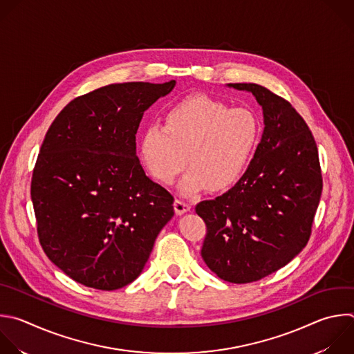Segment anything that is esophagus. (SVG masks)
Listing matches in <instances>:
<instances>
[{
    "label": "esophagus",
    "mask_w": 354,
    "mask_h": 354,
    "mask_svg": "<svg viewBox=\"0 0 354 354\" xmlns=\"http://www.w3.org/2000/svg\"><path fill=\"white\" fill-rule=\"evenodd\" d=\"M174 208H175V212L180 215V214H183V212L190 209V204L183 201V200H180V198H176L175 203H174Z\"/></svg>",
    "instance_id": "1"
}]
</instances>
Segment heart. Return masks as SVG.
<instances>
[{
	"mask_svg": "<svg viewBox=\"0 0 354 354\" xmlns=\"http://www.w3.org/2000/svg\"><path fill=\"white\" fill-rule=\"evenodd\" d=\"M261 135L263 121L254 109L192 94L167 109L164 124L145 129L139 156L147 172L164 185H171L187 161L190 168L179 186L186 196L208 187L219 192L243 176Z\"/></svg>",
	"mask_w": 354,
	"mask_h": 354,
	"instance_id": "b5f03b06",
	"label": "heart"
}]
</instances>
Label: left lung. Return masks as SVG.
I'll return each mask as SVG.
<instances>
[{"label":"left lung","mask_w":354,"mask_h":354,"mask_svg":"<svg viewBox=\"0 0 354 354\" xmlns=\"http://www.w3.org/2000/svg\"><path fill=\"white\" fill-rule=\"evenodd\" d=\"M253 93L264 112V133L248 171L196 212L207 226L201 257L221 279L250 283L278 271L307 245L322 192L318 150L292 104L256 83H232Z\"/></svg>","instance_id":"obj_1"}]
</instances>
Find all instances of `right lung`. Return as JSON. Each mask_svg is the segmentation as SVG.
<instances>
[{"label": "right lung", "instance_id": "add662e5", "mask_svg": "<svg viewBox=\"0 0 354 354\" xmlns=\"http://www.w3.org/2000/svg\"><path fill=\"white\" fill-rule=\"evenodd\" d=\"M175 80L129 82L73 98L41 145L30 185L40 245L73 281L100 290L133 282L174 197L153 182L136 156L145 111Z\"/></svg>", "mask_w": 354, "mask_h": 354}]
</instances>
